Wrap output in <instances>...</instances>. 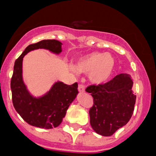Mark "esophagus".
I'll return each instance as SVG.
<instances>
[{"label":"esophagus","mask_w":156,"mask_h":156,"mask_svg":"<svg viewBox=\"0 0 156 156\" xmlns=\"http://www.w3.org/2000/svg\"><path fill=\"white\" fill-rule=\"evenodd\" d=\"M78 90H79L80 93H84L85 91V87L83 84H79L78 85Z\"/></svg>","instance_id":"obj_1"}]
</instances>
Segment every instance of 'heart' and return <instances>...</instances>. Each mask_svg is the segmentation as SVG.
<instances>
[{"mask_svg":"<svg viewBox=\"0 0 156 156\" xmlns=\"http://www.w3.org/2000/svg\"><path fill=\"white\" fill-rule=\"evenodd\" d=\"M115 65V59L111 53L91 52L80 56L71 69L75 74L87 75L93 84H103L112 76Z\"/></svg>","mask_w":156,"mask_h":156,"instance_id":"1","label":"heart"}]
</instances>
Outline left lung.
Instances as JSON below:
<instances>
[{
  "label": "left lung",
  "instance_id": "left-lung-1",
  "mask_svg": "<svg viewBox=\"0 0 156 156\" xmlns=\"http://www.w3.org/2000/svg\"><path fill=\"white\" fill-rule=\"evenodd\" d=\"M133 81L130 75L122 73L106 84L86 88L94 98L89 114L90 123L96 133L112 136L129 122L136 102Z\"/></svg>",
  "mask_w": 156,
  "mask_h": 156
}]
</instances>
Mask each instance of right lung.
Instances as JSON below:
<instances>
[{"instance_id": "right-lung-1", "label": "right lung", "mask_w": 156, "mask_h": 156, "mask_svg": "<svg viewBox=\"0 0 156 156\" xmlns=\"http://www.w3.org/2000/svg\"><path fill=\"white\" fill-rule=\"evenodd\" d=\"M62 45L59 41L42 40L29 45L15 61L10 83L12 104L16 111L30 125L45 129L58 127L78 94L77 83L68 85L58 81L44 94L34 97L28 90L23 80V58L28 53L44 49L59 55L62 52Z\"/></svg>"}]
</instances>
